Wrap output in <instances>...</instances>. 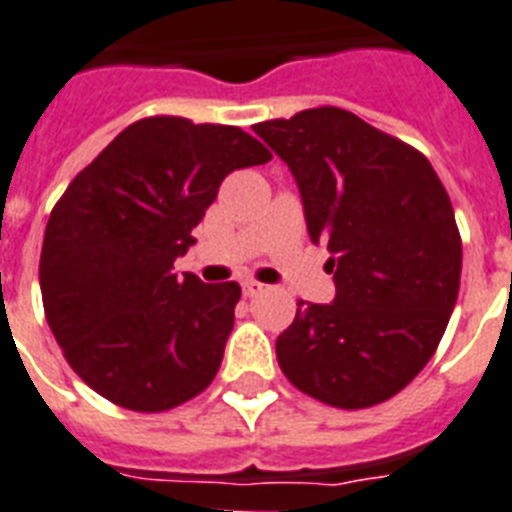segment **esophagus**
I'll return each mask as SVG.
<instances>
[{"mask_svg": "<svg viewBox=\"0 0 512 512\" xmlns=\"http://www.w3.org/2000/svg\"><path fill=\"white\" fill-rule=\"evenodd\" d=\"M261 293H266V285H261V282H243V295L246 298H259Z\"/></svg>", "mask_w": 512, "mask_h": 512, "instance_id": "esophagus-1", "label": "esophagus"}]
</instances>
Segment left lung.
I'll use <instances>...</instances> for the list:
<instances>
[{
    "label": "left lung",
    "instance_id": "left-lung-1",
    "mask_svg": "<svg viewBox=\"0 0 512 512\" xmlns=\"http://www.w3.org/2000/svg\"><path fill=\"white\" fill-rule=\"evenodd\" d=\"M253 130L293 172L337 287L329 306L298 301L277 337L282 374L342 411L384 403L429 363L458 301L463 243L445 185L421 151L348 109Z\"/></svg>",
    "mask_w": 512,
    "mask_h": 512
}]
</instances>
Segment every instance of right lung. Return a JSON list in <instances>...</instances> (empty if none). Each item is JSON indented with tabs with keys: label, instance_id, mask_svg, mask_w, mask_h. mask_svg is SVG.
Returning <instances> with one entry per match:
<instances>
[{
	"label": "right lung",
	"instance_id": "obj_1",
	"mask_svg": "<svg viewBox=\"0 0 512 512\" xmlns=\"http://www.w3.org/2000/svg\"><path fill=\"white\" fill-rule=\"evenodd\" d=\"M272 159L232 125L156 114L122 130L67 185L38 261L54 340L109 403L162 413L217 377L240 287L172 272L232 170Z\"/></svg>",
	"mask_w": 512,
	"mask_h": 512
}]
</instances>
